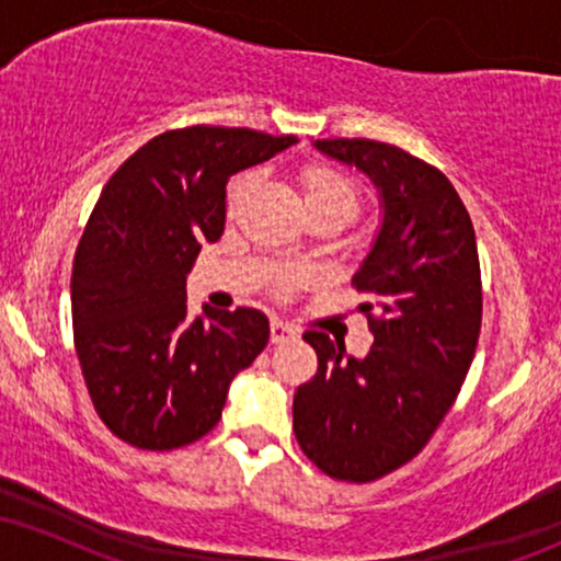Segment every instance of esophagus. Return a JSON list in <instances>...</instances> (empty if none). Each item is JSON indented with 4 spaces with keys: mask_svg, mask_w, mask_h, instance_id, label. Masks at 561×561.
<instances>
[{
    "mask_svg": "<svg viewBox=\"0 0 561 561\" xmlns=\"http://www.w3.org/2000/svg\"><path fill=\"white\" fill-rule=\"evenodd\" d=\"M295 337H298V330H295V327H289V324H285V321H279V319L272 321V343L274 345L287 343V340H295Z\"/></svg>",
    "mask_w": 561,
    "mask_h": 561,
    "instance_id": "esophagus-1",
    "label": "esophagus"
}]
</instances>
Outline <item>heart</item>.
Masks as SVG:
<instances>
[{
	"label": "heart",
	"mask_w": 561,
	"mask_h": 561,
	"mask_svg": "<svg viewBox=\"0 0 561 561\" xmlns=\"http://www.w3.org/2000/svg\"><path fill=\"white\" fill-rule=\"evenodd\" d=\"M250 176L234 179V184L229 186V203H237L244 190H248ZM302 190H306V203H340L345 208H351V214L356 210V190L351 182L327 165H311V169L302 171Z\"/></svg>",
	"instance_id": "1"
}]
</instances>
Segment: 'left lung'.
I'll return each mask as SVG.
<instances>
[{
	"label": "left lung",
	"instance_id": "left-lung-1",
	"mask_svg": "<svg viewBox=\"0 0 561 561\" xmlns=\"http://www.w3.org/2000/svg\"><path fill=\"white\" fill-rule=\"evenodd\" d=\"M327 156L369 173L385 216L353 287L375 334L364 358L330 334H302L317 375L295 390L302 454L343 482H371L409 465L448 414L478 351V242L459 192L435 165L375 139H319Z\"/></svg>",
	"mask_w": 561,
	"mask_h": 561
}]
</instances>
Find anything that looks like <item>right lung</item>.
I'll return each instance as SVG.
<instances>
[{
	"instance_id": "right-lung-1",
	"label": "right lung",
	"mask_w": 561,
	"mask_h": 561,
	"mask_svg": "<svg viewBox=\"0 0 561 561\" xmlns=\"http://www.w3.org/2000/svg\"><path fill=\"white\" fill-rule=\"evenodd\" d=\"M295 137L186 126L113 173L76 248L73 343L96 414L141 450H173L221 420L229 382L268 343L255 308L186 319V274L227 218V182Z\"/></svg>"
}]
</instances>
